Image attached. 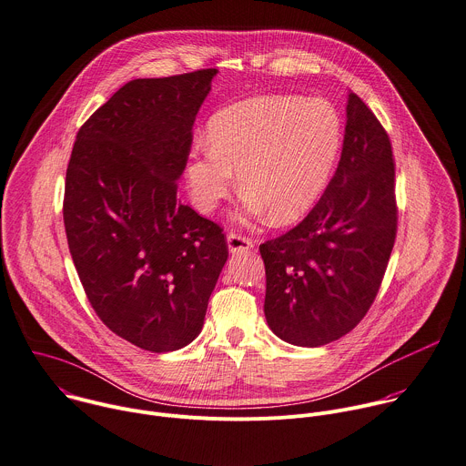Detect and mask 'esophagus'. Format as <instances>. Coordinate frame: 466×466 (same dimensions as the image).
Returning <instances> with one entry per match:
<instances>
[{
  "mask_svg": "<svg viewBox=\"0 0 466 466\" xmlns=\"http://www.w3.org/2000/svg\"><path fill=\"white\" fill-rule=\"evenodd\" d=\"M227 245H228V250H230L232 254H236V252H247V250H250V248L254 247V241H252L250 238H245V236H239V234L230 232V234L227 236Z\"/></svg>",
  "mask_w": 466,
  "mask_h": 466,
  "instance_id": "34e87169",
  "label": "esophagus"
}]
</instances>
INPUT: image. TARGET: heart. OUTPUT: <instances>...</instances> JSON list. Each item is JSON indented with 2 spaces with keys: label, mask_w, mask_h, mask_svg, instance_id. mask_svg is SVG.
<instances>
[{
  "label": "heart",
  "mask_w": 466,
  "mask_h": 466,
  "mask_svg": "<svg viewBox=\"0 0 466 466\" xmlns=\"http://www.w3.org/2000/svg\"><path fill=\"white\" fill-rule=\"evenodd\" d=\"M342 122L324 98L258 96L218 111L208 138L194 142L187 183L198 210L210 214L238 179L239 221L290 223L324 192L339 157Z\"/></svg>",
  "instance_id": "1"
}]
</instances>
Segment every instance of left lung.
Here are the masks:
<instances>
[{"instance_id": "1", "label": "left lung", "mask_w": 466, "mask_h": 466, "mask_svg": "<svg viewBox=\"0 0 466 466\" xmlns=\"http://www.w3.org/2000/svg\"><path fill=\"white\" fill-rule=\"evenodd\" d=\"M339 168L307 218L259 245L265 319L301 348L348 335L368 313L397 234L395 165L390 137L350 91Z\"/></svg>"}]
</instances>
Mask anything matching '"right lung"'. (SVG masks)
Masks as SVG:
<instances>
[{"label": "right lung", "mask_w": 466, "mask_h": 466, "mask_svg": "<svg viewBox=\"0 0 466 466\" xmlns=\"http://www.w3.org/2000/svg\"><path fill=\"white\" fill-rule=\"evenodd\" d=\"M216 75L124 84L78 129L67 167L64 225L87 299L115 335L151 353L201 333L228 258L223 230L177 198Z\"/></svg>", "instance_id": "right-lung-1"}]
</instances>
